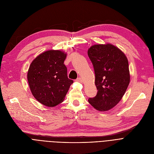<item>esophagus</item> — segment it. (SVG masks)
Here are the masks:
<instances>
[{"instance_id": "1", "label": "esophagus", "mask_w": 154, "mask_h": 154, "mask_svg": "<svg viewBox=\"0 0 154 154\" xmlns=\"http://www.w3.org/2000/svg\"><path fill=\"white\" fill-rule=\"evenodd\" d=\"M76 81H77V82H78L82 83V79L81 78H80V77H79V78H77V79Z\"/></svg>"}]
</instances>
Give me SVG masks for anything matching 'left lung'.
Listing matches in <instances>:
<instances>
[{
  "mask_svg": "<svg viewBox=\"0 0 154 154\" xmlns=\"http://www.w3.org/2000/svg\"><path fill=\"white\" fill-rule=\"evenodd\" d=\"M87 54L94 66L98 90L88 102L96 110L108 111L122 99L130 83L128 59L120 48L109 43L93 45Z\"/></svg>",
  "mask_w": 154,
  "mask_h": 154,
  "instance_id": "obj_1",
  "label": "left lung"
}]
</instances>
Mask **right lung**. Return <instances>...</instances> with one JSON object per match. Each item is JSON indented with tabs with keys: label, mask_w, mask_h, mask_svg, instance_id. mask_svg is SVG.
Masks as SVG:
<instances>
[{
	"label": "right lung",
	"mask_w": 154,
	"mask_h": 154,
	"mask_svg": "<svg viewBox=\"0 0 154 154\" xmlns=\"http://www.w3.org/2000/svg\"><path fill=\"white\" fill-rule=\"evenodd\" d=\"M67 53L60 50L47 51L38 55L30 65L27 80L34 98L44 106L53 107L62 103L73 80L67 77L63 64Z\"/></svg>",
	"instance_id": "obj_1"
}]
</instances>
